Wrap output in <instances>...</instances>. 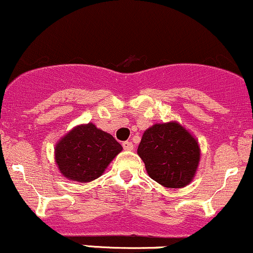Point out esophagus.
<instances>
[{"mask_svg": "<svg viewBox=\"0 0 253 253\" xmlns=\"http://www.w3.org/2000/svg\"><path fill=\"white\" fill-rule=\"evenodd\" d=\"M122 146H124V149L127 150V151H132L133 150L132 141H124V143H122Z\"/></svg>", "mask_w": 253, "mask_h": 253, "instance_id": "esophagus-1", "label": "esophagus"}]
</instances>
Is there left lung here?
Instances as JSON below:
<instances>
[{"label":"left lung","mask_w":253,"mask_h":253,"mask_svg":"<svg viewBox=\"0 0 253 253\" xmlns=\"http://www.w3.org/2000/svg\"><path fill=\"white\" fill-rule=\"evenodd\" d=\"M152 180L168 188H181L192 181L198 168V141L177 122L156 124L146 129L138 146Z\"/></svg>","instance_id":"8db88e82"}]
</instances>
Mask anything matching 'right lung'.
<instances>
[{
  "mask_svg": "<svg viewBox=\"0 0 253 253\" xmlns=\"http://www.w3.org/2000/svg\"><path fill=\"white\" fill-rule=\"evenodd\" d=\"M121 150L112 134L90 122L61 138L55 148V161L63 176L85 184L101 176Z\"/></svg>",
  "mask_w": 253,
  "mask_h": 253,
  "instance_id": "right-lung-1",
  "label": "right lung"
}]
</instances>
